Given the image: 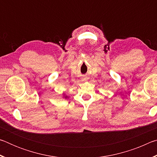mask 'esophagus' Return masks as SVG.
<instances>
[{"instance_id":"obj_1","label":"esophagus","mask_w":157,"mask_h":157,"mask_svg":"<svg viewBox=\"0 0 157 157\" xmlns=\"http://www.w3.org/2000/svg\"><path fill=\"white\" fill-rule=\"evenodd\" d=\"M82 80H83V81H86L87 80V78H86V77H85V78H82Z\"/></svg>"}]
</instances>
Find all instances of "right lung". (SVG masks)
Segmentation results:
<instances>
[{
  "label": "right lung",
  "mask_w": 157,
  "mask_h": 157,
  "mask_svg": "<svg viewBox=\"0 0 157 157\" xmlns=\"http://www.w3.org/2000/svg\"><path fill=\"white\" fill-rule=\"evenodd\" d=\"M69 97L68 96V95H66V94L63 93V98H65V99H67V98H68Z\"/></svg>",
  "instance_id": "1"
}]
</instances>
